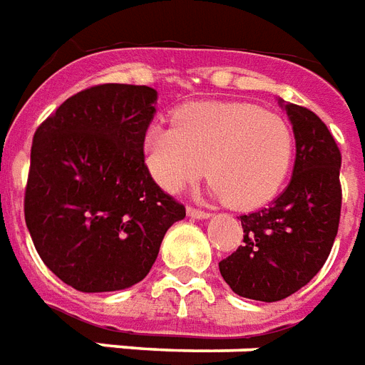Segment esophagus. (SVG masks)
<instances>
[{
    "mask_svg": "<svg viewBox=\"0 0 365 365\" xmlns=\"http://www.w3.org/2000/svg\"><path fill=\"white\" fill-rule=\"evenodd\" d=\"M187 215L193 218H209L210 212L203 209H195V207H187Z\"/></svg>",
    "mask_w": 365,
    "mask_h": 365,
    "instance_id": "1",
    "label": "esophagus"
}]
</instances>
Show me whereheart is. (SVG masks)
Instances as JSON below:
<instances>
[{
    "instance_id": "1",
    "label": "heart",
    "mask_w": 365,
    "mask_h": 365,
    "mask_svg": "<svg viewBox=\"0 0 365 365\" xmlns=\"http://www.w3.org/2000/svg\"><path fill=\"white\" fill-rule=\"evenodd\" d=\"M292 158L288 121L245 102H195L175 112L174 125L145 135L148 172L164 190H183L207 172L210 191L240 210L269 203Z\"/></svg>"
}]
</instances>
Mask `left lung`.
Masks as SVG:
<instances>
[{
  "label": "left lung",
  "mask_w": 365,
  "mask_h": 365,
  "mask_svg": "<svg viewBox=\"0 0 365 365\" xmlns=\"http://www.w3.org/2000/svg\"><path fill=\"white\" fill-rule=\"evenodd\" d=\"M296 139L292 180L267 209L242 215L244 244L218 263L242 298L279 302L321 271L339 232L342 205L341 150L319 120L284 104Z\"/></svg>",
  "instance_id": "8db88e82"
}]
</instances>
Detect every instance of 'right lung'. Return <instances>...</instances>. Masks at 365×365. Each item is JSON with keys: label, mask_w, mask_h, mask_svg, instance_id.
I'll list each match as a JSON object with an SVG mask.
<instances>
[{"label": "right lung", "mask_w": 365, "mask_h": 365, "mask_svg": "<svg viewBox=\"0 0 365 365\" xmlns=\"http://www.w3.org/2000/svg\"><path fill=\"white\" fill-rule=\"evenodd\" d=\"M156 91L106 83L73 94L36 129L24 222L46 267L79 292L141 282L185 207L145 162Z\"/></svg>", "instance_id": "1"}]
</instances>
